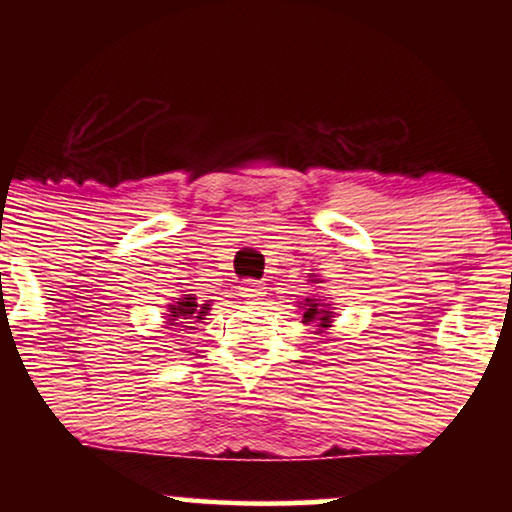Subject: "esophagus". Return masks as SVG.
<instances>
[{
  "mask_svg": "<svg viewBox=\"0 0 512 512\" xmlns=\"http://www.w3.org/2000/svg\"><path fill=\"white\" fill-rule=\"evenodd\" d=\"M240 296H243L248 303H257L264 296V286L255 279L243 281V284H240Z\"/></svg>",
  "mask_w": 512,
  "mask_h": 512,
  "instance_id": "esophagus-1",
  "label": "esophagus"
}]
</instances>
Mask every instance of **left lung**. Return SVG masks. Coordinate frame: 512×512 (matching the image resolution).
<instances>
[{
  "mask_svg": "<svg viewBox=\"0 0 512 512\" xmlns=\"http://www.w3.org/2000/svg\"><path fill=\"white\" fill-rule=\"evenodd\" d=\"M298 308H303V322L308 325V322H315L317 330H327V327H332V310H325L327 305L320 303L317 298H305V301L298 305Z\"/></svg>",
  "mask_w": 512,
  "mask_h": 512,
  "instance_id": "1",
  "label": "left lung"
}]
</instances>
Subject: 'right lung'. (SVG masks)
I'll return each mask as SVG.
<instances>
[{"label": "right lung", "mask_w": 512, "mask_h": 512, "mask_svg": "<svg viewBox=\"0 0 512 512\" xmlns=\"http://www.w3.org/2000/svg\"><path fill=\"white\" fill-rule=\"evenodd\" d=\"M207 310H209V303H199L192 293H187V296H182L175 303L168 305L166 320H168V325H173V327L195 330L192 325H197L199 320H204Z\"/></svg>", "instance_id": "add662e5"}]
</instances>
